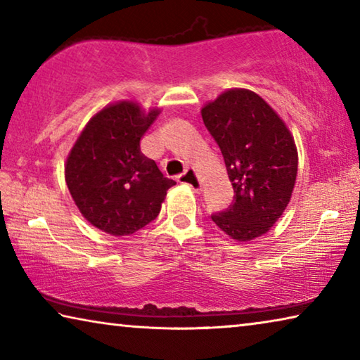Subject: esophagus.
I'll return each instance as SVG.
<instances>
[{"mask_svg": "<svg viewBox=\"0 0 360 360\" xmlns=\"http://www.w3.org/2000/svg\"><path fill=\"white\" fill-rule=\"evenodd\" d=\"M178 181L181 184H187L193 192L202 191V182H200V179L197 178V174H195L193 169H186L184 173L178 176Z\"/></svg>", "mask_w": 360, "mask_h": 360, "instance_id": "34e87169", "label": "esophagus"}]
</instances>
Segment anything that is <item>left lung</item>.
Returning <instances> with one entry per match:
<instances>
[{
  "instance_id": "8db88e82",
  "label": "left lung",
  "mask_w": 360,
  "mask_h": 360,
  "mask_svg": "<svg viewBox=\"0 0 360 360\" xmlns=\"http://www.w3.org/2000/svg\"><path fill=\"white\" fill-rule=\"evenodd\" d=\"M205 127L222 152L233 202L211 219L236 241L270 230L289 205L298 155L281 117L257 94L230 89L202 109Z\"/></svg>"
}]
</instances>
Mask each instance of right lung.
<instances>
[{"mask_svg": "<svg viewBox=\"0 0 360 360\" xmlns=\"http://www.w3.org/2000/svg\"><path fill=\"white\" fill-rule=\"evenodd\" d=\"M160 109L143 112L119 101L85 125L65 165V179L82 216L114 236L131 235L154 221L176 182L139 149Z\"/></svg>", "mask_w": 360, "mask_h": 360, "instance_id": "add662e5", "label": "right lung"}]
</instances>
